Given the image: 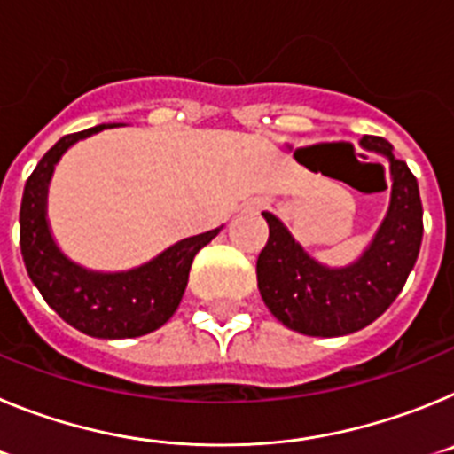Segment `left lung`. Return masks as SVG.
<instances>
[{
  "mask_svg": "<svg viewBox=\"0 0 454 454\" xmlns=\"http://www.w3.org/2000/svg\"><path fill=\"white\" fill-rule=\"evenodd\" d=\"M359 145L388 159L391 200L375 236L352 263L330 268L316 262L279 218L263 211L266 247L256 259V284L263 302L288 330L307 336H346L391 307L414 268L423 240V204L419 182L393 145L364 136Z\"/></svg>",
  "mask_w": 454,
  "mask_h": 454,
  "instance_id": "obj_1",
  "label": "left lung"
}]
</instances>
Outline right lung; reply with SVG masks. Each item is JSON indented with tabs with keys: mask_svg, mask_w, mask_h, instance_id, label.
Segmentation results:
<instances>
[{
	"mask_svg": "<svg viewBox=\"0 0 454 454\" xmlns=\"http://www.w3.org/2000/svg\"><path fill=\"white\" fill-rule=\"evenodd\" d=\"M118 124L63 136L27 179L20 207V250L31 282L74 330L95 339H134L159 330L184 298L191 263L220 230L184 239L143 266L102 272L79 266L59 247L47 220V191L56 163L74 143Z\"/></svg>",
	"mask_w": 454,
	"mask_h": 454,
	"instance_id": "right-lung-1",
	"label": "right lung"
}]
</instances>
